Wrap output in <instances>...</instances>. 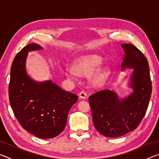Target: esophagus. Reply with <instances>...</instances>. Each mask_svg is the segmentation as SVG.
Returning <instances> with one entry per match:
<instances>
[{
  "label": "esophagus",
  "instance_id": "esophagus-1",
  "mask_svg": "<svg viewBox=\"0 0 159 159\" xmlns=\"http://www.w3.org/2000/svg\"><path fill=\"white\" fill-rule=\"evenodd\" d=\"M79 97L81 99H85L87 98V94H86L85 91H81V92H80L79 93Z\"/></svg>",
  "mask_w": 159,
  "mask_h": 159
}]
</instances>
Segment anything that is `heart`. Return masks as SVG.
Returning <instances> with one entry per match:
<instances>
[{"label":"heart","mask_w":159,"mask_h":159,"mask_svg":"<svg viewBox=\"0 0 159 159\" xmlns=\"http://www.w3.org/2000/svg\"><path fill=\"white\" fill-rule=\"evenodd\" d=\"M103 64V59L97 55H88L82 56L74 61L73 69L66 71V76L68 79L75 80L78 75L87 76L92 74L96 69ZM109 75V70L107 67H102L93 74L90 83L94 87H99L106 81Z\"/></svg>","instance_id":"b5f03b06"}]
</instances>
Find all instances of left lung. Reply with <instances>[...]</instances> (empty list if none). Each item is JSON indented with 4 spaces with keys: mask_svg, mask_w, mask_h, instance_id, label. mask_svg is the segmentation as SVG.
<instances>
[{
    "mask_svg": "<svg viewBox=\"0 0 159 159\" xmlns=\"http://www.w3.org/2000/svg\"><path fill=\"white\" fill-rule=\"evenodd\" d=\"M125 55L121 70L133 69L128 86L133 93L120 99L114 90L99 91L89 97L95 128L102 135L118 138L138 128L146 114L152 86L147 58L134 45L121 44Z\"/></svg>",
    "mask_w": 159,
    "mask_h": 159,
    "instance_id": "1",
    "label": "left lung"
}]
</instances>
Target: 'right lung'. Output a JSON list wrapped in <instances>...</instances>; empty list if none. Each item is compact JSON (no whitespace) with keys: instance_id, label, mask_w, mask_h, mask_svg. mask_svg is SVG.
<instances>
[{"instance_id":"right-lung-1","label":"right lung","mask_w":159,"mask_h":159,"mask_svg":"<svg viewBox=\"0 0 159 159\" xmlns=\"http://www.w3.org/2000/svg\"><path fill=\"white\" fill-rule=\"evenodd\" d=\"M36 43L17 54L11 66L9 99L15 117L25 130L42 139L55 138L64 130L69 111L78 97L52 80L37 82L26 70L28 52L41 50Z\"/></svg>"}]
</instances>
